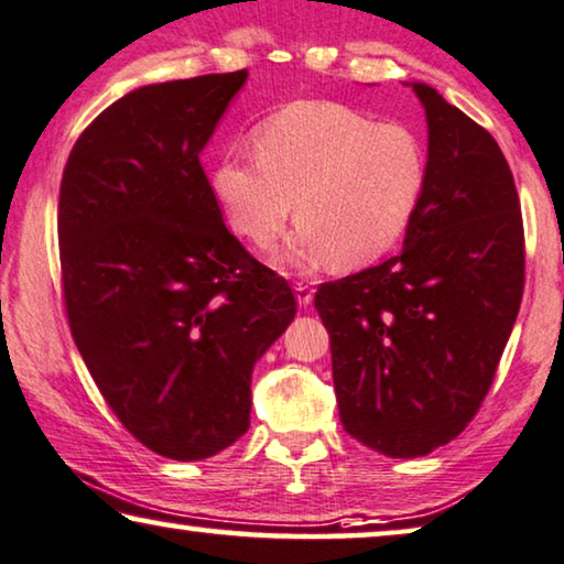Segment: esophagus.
Wrapping results in <instances>:
<instances>
[{"label": "esophagus", "instance_id": "1", "mask_svg": "<svg viewBox=\"0 0 564 564\" xmlns=\"http://www.w3.org/2000/svg\"><path fill=\"white\" fill-rule=\"evenodd\" d=\"M295 297H297V302H300V307L313 305V290H310L307 284H297V288H295Z\"/></svg>", "mask_w": 564, "mask_h": 564}]
</instances>
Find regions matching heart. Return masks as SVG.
<instances>
[{
	"mask_svg": "<svg viewBox=\"0 0 564 564\" xmlns=\"http://www.w3.org/2000/svg\"><path fill=\"white\" fill-rule=\"evenodd\" d=\"M257 160L224 158L210 185L243 239L267 247L297 231L282 259L361 267L383 254L417 214L427 187V147L412 127L373 121L330 101L292 104L254 134Z\"/></svg>",
	"mask_w": 564,
	"mask_h": 564,
	"instance_id": "1",
	"label": "heart"
}]
</instances>
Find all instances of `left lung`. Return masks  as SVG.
Segmentation results:
<instances>
[{
	"label": "left lung",
	"instance_id": "1",
	"mask_svg": "<svg viewBox=\"0 0 564 564\" xmlns=\"http://www.w3.org/2000/svg\"><path fill=\"white\" fill-rule=\"evenodd\" d=\"M427 119V187L404 247L317 290L350 437L420 458L476 417L517 323L524 226L501 147L414 80Z\"/></svg>",
	"mask_w": 564,
	"mask_h": 564
}]
</instances>
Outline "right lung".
Here are the masks:
<instances>
[{
    "mask_svg": "<svg viewBox=\"0 0 564 564\" xmlns=\"http://www.w3.org/2000/svg\"><path fill=\"white\" fill-rule=\"evenodd\" d=\"M247 70L140 86L73 144L58 200L70 333L121 424L170 460L249 430L251 371L295 295L228 231L200 152Z\"/></svg>",
    "mask_w": 564,
    "mask_h": 564,
    "instance_id": "1",
    "label": "right lung"
}]
</instances>
